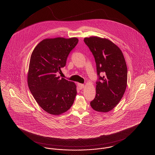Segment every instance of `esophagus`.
I'll list each match as a JSON object with an SVG mask.
<instances>
[{
    "label": "esophagus",
    "instance_id": "34e87169",
    "mask_svg": "<svg viewBox=\"0 0 155 155\" xmlns=\"http://www.w3.org/2000/svg\"><path fill=\"white\" fill-rule=\"evenodd\" d=\"M77 85H78V86L79 88L80 89H82L84 88V87H85V85H84V84H80V83H78V84H77Z\"/></svg>",
    "mask_w": 155,
    "mask_h": 155
}]
</instances>
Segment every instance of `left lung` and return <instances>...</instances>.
Masks as SVG:
<instances>
[{"mask_svg":"<svg viewBox=\"0 0 155 155\" xmlns=\"http://www.w3.org/2000/svg\"><path fill=\"white\" fill-rule=\"evenodd\" d=\"M84 41L94 56L99 77L96 96L90 104L94 110L106 113L116 106L125 92L127 83L125 59L118 46L106 38L91 37Z\"/></svg>","mask_w":155,"mask_h":155,"instance_id":"obj_1","label":"left lung"}]
</instances>
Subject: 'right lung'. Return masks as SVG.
Listing matches in <instances>:
<instances>
[{
	"instance_id": "right-lung-1",
	"label": "right lung",
	"mask_w": 155,
	"mask_h": 155,
	"mask_svg": "<svg viewBox=\"0 0 155 155\" xmlns=\"http://www.w3.org/2000/svg\"><path fill=\"white\" fill-rule=\"evenodd\" d=\"M78 42L77 38H48L37 45L31 54L28 85L38 104L47 113L61 114L74 103L76 85L57 76Z\"/></svg>"
}]
</instances>
